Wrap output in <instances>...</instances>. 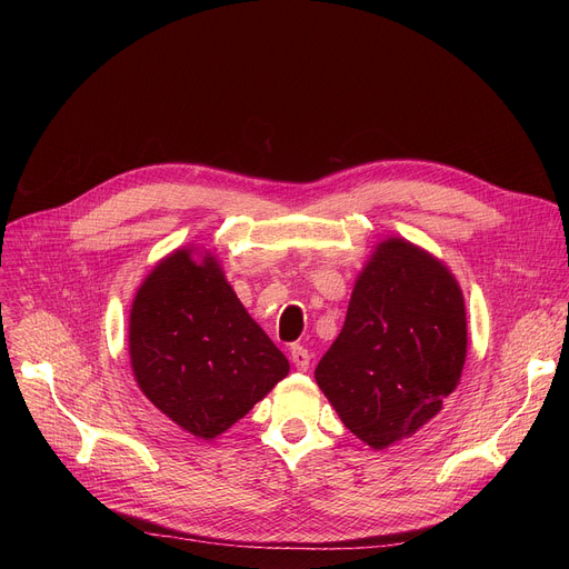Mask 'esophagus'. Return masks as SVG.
<instances>
[{
    "label": "esophagus",
    "instance_id": "obj_1",
    "mask_svg": "<svg viewBox=\"0 0 569 569\" xmlns=\"http://www.w3.org/2000/svg\"><path fill=\"white\" fill-rule=\"evenodd\" d=\"M290 360H292V365L300 369V371H307L309 369V365H311V355H309V350L305 348V346H290Z\"/></svg>",
    "mask_w": 569,
    "mask_h": 569
}]
</instances>
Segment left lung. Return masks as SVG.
Here are the masks:
<instances>
[{"label": "left lung", "instance_id": "left-lung-1", "mask_svg": "<svg viewBox=\"0 0 569 569\" xmlns=\"http://www.w3.org/2000/svg\"><path fill=\"white\" fill-rule=\"evenodd\" d=\"M466 350L463 292L450 267L387 237L355 279L343 330L318 362L316 382L346 429L385 450L442 410Z\"/></svg>", "mask_w": 569, "mask_h": 569}]
</instances>
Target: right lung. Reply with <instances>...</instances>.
<instances>
[{"instance_id":"add662e5","label":"right lung","mask_w":569,"mask_h":569,"mask_svg":"<svg viewBox=\"0 0 569 569\" xmlns=\"http://www.w3.org/2000/svg\"><path fill=\"white\" fill-rule=\"evenodd\" d=\"M129 357L140 392L187 433L214 440L290 371L217 253L179 247L136 290Z\"/></svg>"}]
</instances>
